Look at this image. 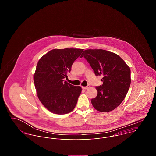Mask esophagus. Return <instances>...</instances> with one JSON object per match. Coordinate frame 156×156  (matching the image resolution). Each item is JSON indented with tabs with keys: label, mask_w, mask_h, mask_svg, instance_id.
I'll list each match as a JSON object with an SVG mask.
<instances>
[{
	"label": "esophagus",
	"mask_w": 156,
	"mask_h": 156,
	"mask_svg": "<svg viewBox=\"0 0 156 156\" xmlns=\"http://www.w3.org/2000/svg\"><path fill=\"white\" fill-rule=\"evenodd\" d=\"M82 89H87L89 88V85H88V86H87V87H82Z\"/></svg>",
	"instance_id": "34e87169"
}]
</instances>
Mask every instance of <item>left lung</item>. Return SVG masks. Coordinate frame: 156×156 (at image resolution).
<instances>
[{
  "mask_svg": "<svg viewBox=\"0 0 156 156\" xmlns=\"http://www.w3.org/2000/svg\"><path fill=\"white\" fill-rule=\"evenodd\" d=\"M84 57L95 74L102 75L103 85L97 87V95L91 100L93 107L98 111L114 110L124 100L131 83L130 69L118 55L102 49H88Z\"/></svg>",
  "mask_w": 156,
  "mask_h": 156,
  "instance_id": "left-lung-1",
  "label": "left lung"
}]
</instances>
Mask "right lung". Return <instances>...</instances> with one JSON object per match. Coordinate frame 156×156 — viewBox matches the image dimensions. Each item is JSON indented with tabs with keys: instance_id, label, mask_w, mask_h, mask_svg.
<instances>
[{
	"instance_id": "obj_1",
	"label": "right lung",
	"mask_w": 156,
	"mask_h": 156,
	"mask_svg": "<svg viewBox=\"0 0 156 156\" xmlns=\"http://www.w3.org/2000/svg\"><path fill=\"white\" fill-rule=\"evenodd\" d=\"M83 51L80 48L53 49L38 61L34 81L40 101L49 111L63 115L74 109L82 88L64 79Z\"/></svg>"
}]
</instances>
